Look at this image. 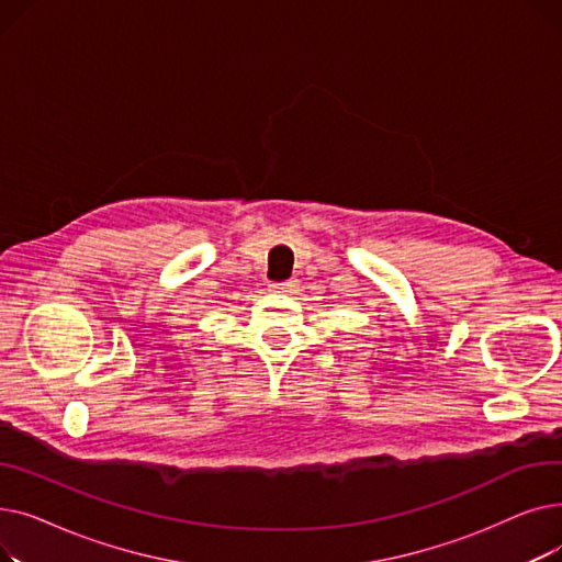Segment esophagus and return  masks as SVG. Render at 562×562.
<instances>
[{
	"mask_svg": "<svg viewBox=\"0 0 562 562\" xmlns=\"http://www.w3.org/2000/svg\"><path fill=\"white\" fill-rule=\"evenodd\" d=\"M269 289H271V291H278V293H293V291L299 289V280L289 278V280H284V282H271Z\"/></svg>",
	"mask_w": 562,
	"mask_h": 562,
	"instance_id": "esophagus-1",
	"label": "esophagus"
}]
</instances>
